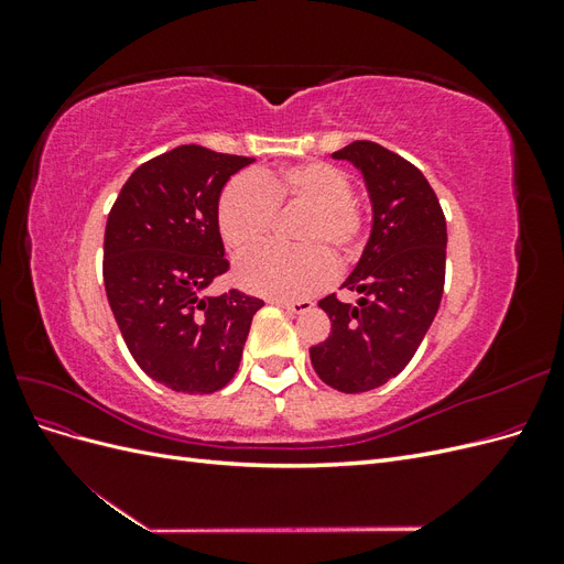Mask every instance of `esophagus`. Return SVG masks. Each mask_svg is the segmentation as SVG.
<instances>
[{"mask_svg":"<svg viewBox=\"0 0 564 564\" xmlns=\"http://www.w3.org/2000/svg\"><path fill=\"white\" fill-rule=\"evenodd\" d=\"M280 308H284L286 313L292 315H303V313H311L313 311V301L308 299H301V301H275Z\"/></svg>","mask_w":564,"mask_h":564,"instance_id":"esophagus-1","label":"esophagus"}]
</instances>
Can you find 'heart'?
<instances>
[{
	"label": "heart",
	"instance_id": "1",
	"mask_svg": "<svg viewBox=\"0 0 564 564\" xmlns=\"http://www.w3.org/2000/svg\"><path fill=\"white\" fill-rule=\"evenodd\" d=\"M303 204L294 240L299 247L259 245L237 256L235 280L247 292L292 301L315 294L332 280L330 251L350 261L362 245L365 216L350 197V181L338 166L305 162L275 174L237 176L218 199V230L230 249H247L270 230L275 209Z\"/></svg>",
	"mask_w": 564,
	"mask_h": 564
}]
</instances>
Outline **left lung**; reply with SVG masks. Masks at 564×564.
Returning a JSON list of instances; mask_svg holds the SVG:
<instances>
[{"mask_svg":"<svg viewBox=\"0 0 564 564\" xmlns=\"http://www.w3.org/2000/svg\"><path fill=\"white\" fill-rule=\"evenodd\" d=\"M362 174L371 202V232L344 289L317 305L332 334L311 348L317 377L340 392H367L395 379L412 360L437 315L445 286L447 224L437 195L419 169L371 141L332 155Z\"/></svg>","mask_w":564,"mask_h":564,"instance_id":"1","label":"left lung"}]
</instances>
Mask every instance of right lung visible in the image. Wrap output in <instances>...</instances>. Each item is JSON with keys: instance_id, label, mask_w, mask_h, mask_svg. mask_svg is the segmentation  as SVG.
Segmentation results:
<instances>
[{"instance_id": "obj_1", "label": "right lung", "mask_w": 564, "mask_h": 564, "mask_svg": "<svg viewBox=\"0 0 564 564\" xmlns=\"http://www.w3.org/2000/svg\"><path fill=\"white\" fill-rule=\"evenodd\" d=\"M251 158L178 145L141 164L117 195L104 245L108 303L133 360L176 392L228 386L261 299L209 296L230 268L218 199Z\"/></svg>"}]
</instances>
